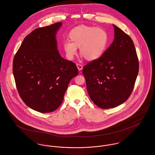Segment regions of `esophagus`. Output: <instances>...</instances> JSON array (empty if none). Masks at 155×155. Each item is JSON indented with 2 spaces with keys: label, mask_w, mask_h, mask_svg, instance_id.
Instances as JSON below:
<instances>
[{
  "label": "esophagus",
  "mask_w": 155,
  "mask_h": 155,
  "mask_svg": "<svg viewBox=\"0 0 155 155\" xmlns=\"http://www.w3.org/2000/svg\"><path fill=\"white\" fill-rule=\"evenodd\" d=\"M76 66L78 67V69L79 70H81L83 68V66L81 64H76Z\"/></svg>",
  "instance_id": "1"
}]
</instances>
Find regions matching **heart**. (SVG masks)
<instances>
[{"instance_id": "obj_1", "label": "heart", "mask_w": 155, "mask_h": 155, "mask_svg": "<svg viewBox=\"0 0 155 155\" xmlns=\"http://www.w3.org/2000/svg\"><path fill=\"white\" fill-rule=\"evenodd\" d=\"M68 38L70 41L63 46L67 57L73 59L77 54V48H79L80 55L88 61L101 58L109 42V35L105 30L85 25L73 28Z\"/></svg>"}]
</instances>
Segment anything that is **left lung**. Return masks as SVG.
Masks as SVG:
<instances>
[{"mask_svg": "<svg viewBox=\"0 0 155 155\" xmlns=\"http://www.w3.org/2000/svg\"><path fill=\"white\" fill-rule=\"evenodd\" d=\"M114 38L98 60L84 67L87 91L100 108L117 107L131 95L138 73L139 63L133 40L113 25Z\"/></svg>", "mask_w": 155, "mask_h": 155, "instance_id": "1", "label": "left lung"}]
</instances>
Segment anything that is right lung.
Here are the masks:
<instances>
[{
    "label": "right lung",
    "instance_id": "add662e5",
    "mask_svg": "<svg viewBox=\"0 0 155 155\" xmlns=\"http://www.w3.org/2000/svg\"><path fill=\"white\" fill-rule=\"evenodd\" d=\"M56 22L36 28L23 40L15 54L12 71L18 94L34 110L49 113L61 104L68 84L78 74L75 63L57 49Z\"/></svg>",
    "mask_w": 155,
    "mask_h": 155
}]
</instances>
